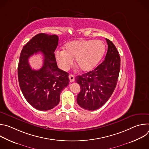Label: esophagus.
Masks as SVG:
<instances>
[{
	"label": "esophagus",
	"instance_id": "1",
	"mask_svg": "<svg viewBox=\"0 0 149 149\" xmlns=\"http://www.w3.org/2000/svg\"><path fill=\"white\" fill-rule=\"evenodd\" d=\"M69 79L71 82H72L75 81V77L72 74H70L69 75Z\"/></svg>",
	"mask_w": 149,
	"mask_h": 149
}]
</instances>
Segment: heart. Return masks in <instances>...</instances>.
<instances>
[{
    "label": "heart",
    "mask_w": 149,
    "mask_h": 149,
    "mask_svg": "<svg viewBox=\"0 0 149 149\" xmlns=\"http://www.w3.org/2000/svg\"><path fill=\"white\" fill-rule=\"evenodd\" d=\"M105 52V45L100 40L80 39L72 40L63 47V51L55 52V59L59 67L67 71L75 63L79 70L88 72L94 69L102 58Z\"/></svg>",
    "instance_id": "obj_1"
}]
</instances>
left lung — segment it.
<instances>
[{
    "mask_svg": "<svg viewBox=\"0 0 149 149\" xmlns=\"http://www.w3.org/2000/svg\"><path fill=\"white\" fill-rule=\"evenodd\" d=\"M108 50L105 60L94 70L75 77L81 91L77 101L85 110L94 111L107 102L116 87L120 70V57L113 42L106 39Z\"/></svg>",
    "mask_w": 149,
    "mask_h": 149,
    "instance_id": "8db88e82",
    "label": "left lung"
}]
</instances>
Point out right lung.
I'll use <instances>...</instances> for the list:
<instances>
[{
  "label": "right lung",
  "mask_w": 149,
  "mask_h": 149,
  "mask_svg": "<svg viewBox=\"0 0 149 149\" xmlns=\"http://www.w3.org/2000/svg\"><path fill=\"white\" fill-rule=\"evenodd\" d=\"M58 44L55 35L39 33L23 47L17 67L20 88L26 101L40 111L51 110L59 102L61 91L69 84V74L57 66L54 52ZM39 52L44 55L43 66L32 70L28 59Z\"/></svg>",
  "instance_id": "add662e5"
}]
</instances>
